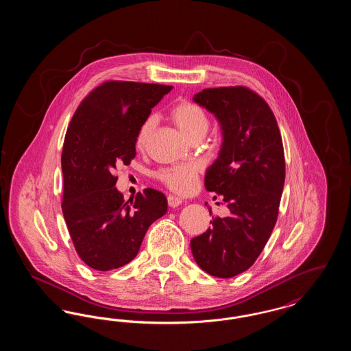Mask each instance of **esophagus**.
Returning a JSON list of instances; mask_svg holds the SVG:
<instances>
[{"instance_id": "34e87169", "label": "esophagus", "mask_w": 351, "mask_h": 351, "mask_svg": "<svg viewBox=\"0 0 351 351\" xmlns=\"http://www.w3.org/2000/svg\"><path fill=\"white\" fill-rule=\"evenodd\" d=\"M168 205L171 206V208H176V206H179L183 200L180 199V197H178V196H173V195H169L167 197Z\"/></svg>"}]
</instances>
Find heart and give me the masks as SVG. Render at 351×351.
Instances as JSON below:
<instances>
[{"instance_id":"obj_1","label":"heart","mask_w":351,"mask_h":351,"mask_svg":"<svg viewBox=\"0 0 351 351\" xmlns=\"http://www.w3.org/2000/svg\"><path fill=\"white\" fill-rule=\"evenodd\" d=\"M172 121L183 132L188 139H201L209 129V118L204 109L195 102L182 101L171 112ZM156 119L154 116L146 118L138 129L135 136V145L138 149H143L155 128ZM158 179L167 185L168 188L179 195H189L195 191L199 169L195 165H179L163 168L158 172Z\"/></svg>"}]
</instances>
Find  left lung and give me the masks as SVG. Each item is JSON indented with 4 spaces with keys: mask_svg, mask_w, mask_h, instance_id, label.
Masks as SVG:
<instances>
[{
    "mask_svg": "<svg viewBox=\"0 0 351 351\" xmlns=\"http://www.w3.org/2000/svg\"><path fill=\"white\" fill-rule=\"evenodd\" d=\"M193 101L221 125L222 146L205 188L222 197L230 215L213 218L191 239V250L209 275L233 278L254 265L276 223L285 179L282 135L267 102L246 86L202 89Z\"/></svg>",
    "mask_w": 351,
    "mask_h": 351,
    "instance_id": "8db88e82",
    "label": "left lung"
}]
</instances>
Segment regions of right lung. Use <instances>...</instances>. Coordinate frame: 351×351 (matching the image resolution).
Listing matches in <instances>:
<instances>
[{
    "instance_id": "1",
    "label": "right lung",
    "mask_w": 351,
    "mask_h": 351,
    "mask_svg": "<svg viewBox=\"0 0 351 351\" xmlns=\"http://www.w3.org/2000/svg\"><path fill=\"white\" fill-rule=\"evenodd\" d=\"M171 85L105 82L79 105L62 152V210L76 252L97 271L136 256L151 223L167 212L166 196L147 188L123 200L114 186L118 166L135 158V136Z\"/></svg>"
}]
</instances>
